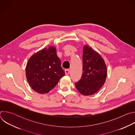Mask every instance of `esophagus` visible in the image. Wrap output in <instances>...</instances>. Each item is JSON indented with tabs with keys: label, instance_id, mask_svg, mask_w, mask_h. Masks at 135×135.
<instances>
[{
	"label": "esophagus",
	"instance_id": "34e87169",
	"mask_svg": "<svg viewBox=\"0 0 135 135\" xmlns=\"http://www.w3.org/2000/svg\"><path fill=\"white\" fill-rule=\"evenodd\" d=\"M69 69H65V73H66V75H68L69 73Z\"/></svg>",
	"mask_w": 135,
	"mask_h": 135
}]
</instances>
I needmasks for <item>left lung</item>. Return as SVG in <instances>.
I'll list each match as a JSON object with an SVG mask.
<instances>
[{"instance_id":"8db88e82","label":"left lung","mask_w":135,"mask_h":135,"mask_svg":"<svg viewBox=\"0 0 135 135\" xmlns=\"http://www.w3.org/2000/svg\"><path fill=\"white\" fill-rule=\"evenodd\" d=\"M83 73L81 79L75 82L78 90L85 95L97 92L104 85L107 68L103 57L88 46H84L83 53Z\"/></svg>"}]
</instances>
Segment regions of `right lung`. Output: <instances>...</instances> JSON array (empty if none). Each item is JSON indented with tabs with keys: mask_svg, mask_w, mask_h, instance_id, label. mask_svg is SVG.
<instances>
[{
	"mask_svg": "<svg viewBox=\"0 0 135 135\" xmlns=\"http://www.w3.org/2000/svg\"><path fill=\"white\" fill-rule=\"evenodd\" d=\"M26 73L30 86L41 94L49 92L65 75L56 49L51 46L31 56L27 64Z\"/></svg>",
	"mask_w": 135,
	"mask_h": 135,
	"instance_id": "1",
	"label": "right lung"
}]
</instances>
